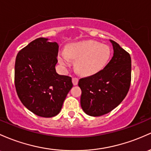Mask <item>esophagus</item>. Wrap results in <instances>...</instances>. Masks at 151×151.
Masks as SVG:
<instances>
[{"instance_id":"obj_1","label":"esophagus","mask_w":151,"mask_h":151,"mask_svg":"<svg viewBox=\"0 0 151 151\" xmlns=\"http://www.w3.org/2000/svg\"><path fill=\"white\" fill-rule=\"evenodd\" d=\"M78 78H77V77H72V83L74 85H77L78 84Z\"/></svg>"}]
</instances>
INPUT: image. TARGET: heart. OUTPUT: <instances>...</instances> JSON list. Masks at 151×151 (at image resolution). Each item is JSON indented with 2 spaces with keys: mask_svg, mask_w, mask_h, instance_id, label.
<instances>
[{
  "mask_svg": "<svg viewBox=\"0 0 151 151\" xmlns=\"http://www.w3.org/2000/svg\"><path fill=\"white\" fill-rule=\"evenodd\" d=\"M110 57V47L94 41L73 44L59 55V62L68 66L70 59L76 60V69L84 75H91L102 70Z\"/></svg>",
  "mask_w": 151,
  "mask_h": 151,
  "instance_id": "heart-1",
  "label": "heart"
}]
</instances>
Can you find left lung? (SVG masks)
Segmentation results:
<instances>
[{"label": "left lung", "instance_id": "8db88e82", "mask_svg": "<svg viewBox=\"0 0 151 151\" xmlns=\"http://www.w3.org/2000/svg\"><path fill=\"white\" fill-rule=\"evenodd\" d=\"M113 57L105 68L79 80L82 90L80 103L86 114L93 117L105 115L117 107L126 97L131 82V58L115 41Z\"/></svg>", "mask_w": 151, "mask_h": 151}]
</instances>
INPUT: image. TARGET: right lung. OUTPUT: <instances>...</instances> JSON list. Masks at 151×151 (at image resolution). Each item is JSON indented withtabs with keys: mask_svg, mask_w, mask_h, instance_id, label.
Segmentation results:
<instances>
[{
	"mask_svg": "<svg viewBox=\"0 0 151 151\" xmlns=\"http://www.w3.org/2000/svg\"><path fill=\"white\" fill-rule=\"evenodd\" d=\"M59 45L46 38L31 41L18 53L15 87L20 100L35 115L52 117L59 113L73 84L56 72Z\"/></svg>",
	"mask_w": 151,
	"mask_h": 151,
	"instance_id": "add662e5",
	"label": "right lung"
}]
</instances>
